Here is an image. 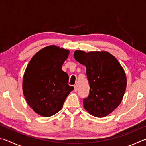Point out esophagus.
I'll use <instances>...</instances> for the list:
<instances>
[{
    "label": "esophagus",
    "instance_id": "obj_1",
    "mask_svg": "<svg viewBox=\"0 0 146 146\" xmlns=\"http://www.w3.org/2000/svg\"><path fill=\"white\" fill-rule=\"evenodd\" d=\"M78 90V87H77V85H75L74 86V91H77Z\"/></svg>",
    "mask_w": 146,
    "mask_h": 146
}]
</instances>
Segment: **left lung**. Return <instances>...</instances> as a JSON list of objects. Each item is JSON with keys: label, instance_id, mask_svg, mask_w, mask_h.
I'll list each match as a JSON object with an SVG mask.
<instances>
[{"label": "left lung", "instance_id": "left-lung-1", "mask_svg": "<svg viewBox=\"0 0 146 146\" xmlns=\"http://www.w3.org/2000/svg\"><path fill=\"white\" fill-rule=\"evenodd\" d=\"M74 57L86 66L90 84V93L83 99L84 108L96 117L110 114L122 102L126 89V76L119 62L107 51L76 50Z\"/></svg>", "mask_w": 146, "mask_h": 146}]
</instances>
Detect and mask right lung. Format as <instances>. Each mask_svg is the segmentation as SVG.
<instances>
[{
  "label": "right lung",
  "instance_id": "add662e5",
  "mask_svg": "<svg viewBox=\"0 0 146 146\" xmlns=\"http://www.w3.org/2000/svg\"><path fill=\"white\" fill-rule=\"evenodd\" d=\"M69 53L68 49L47 46L32 57L24 72V97L34 111L42 117L58 113L74 90L68 85V75L62 70Z\"/></svg>",
  "mask_w": 146,
  "mask_h": 146
}]
</instances>
